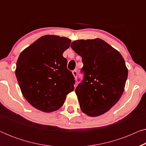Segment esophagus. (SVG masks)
Listing matches in <instances>:
<instances>
[{
  "label": "esophagus",
  "instance_id": "1",
  "mask_svg": "<svg viewBox=\"0 0 146 146\" xmlns=\"http://www.w3.org/2000/svg\"><path fill=\"white\" fill-rule=\"evenodd\" d=\"M72 74L74 75V76L75 79H76L77 76H78V72H77L76 70H74L72 71Z\"/></svg>",
  "mask_w": 146,
  "mask_h": 146
}]
</instances>
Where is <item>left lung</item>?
<instances>
[{
  "mask_svg": "<svg viewBox=\"0 0 146 146\" xmlns=\"http://www.w3.org/2000/svg\"><path fill=\"white\" fill-rule=\"evenodd\" d=\"M70 46L84 64V79L75 90L80 107L89 116L103 114L118 102L124 90L127 78L124 59L100 38L75 40Z\"/></svg>",
  "mask_w": 146,
  "mask_h": 146,
  "instance_id": "left-lung-1",
  "label": "left lung"
}]
</instances>
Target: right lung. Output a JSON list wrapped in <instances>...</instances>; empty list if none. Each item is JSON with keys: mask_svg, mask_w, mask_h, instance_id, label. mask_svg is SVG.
<instances>
[{"mask_svg": "<svg viewBox=\"0 0 146 146\" xmlns=\"http://www.w3.org/2000/svg\"><path fill=\"white\" fill-rule=\"evenodd\" d=\"M70 42L66 37L43 36L18 58L15 74L22 94L39 110L51 112L60 108L74 89V77L62 55Z\"/></svg>", "mask_w": 146, "mask_h": 146, "instance_id": "add662e5", "label": "right lung"}]
</instances>
